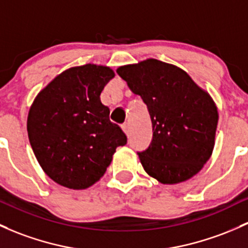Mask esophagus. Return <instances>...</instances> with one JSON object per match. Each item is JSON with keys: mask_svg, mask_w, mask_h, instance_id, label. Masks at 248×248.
<instances>
[{"mask_svg": "<svg viewBox=\"0 0 248 248\" xmlns=\"http://www.w3.org/2000/svg\"><path fill=\"white\" fill-rule=\"evenodd\" d=\"M122 129H123V131H124L125 134H126L127 136L130 135V124H129V123H125V124L122 125Z\"/></svg>", "mask_w": 248, "mask_h": 248, "instance_id": "obj_1", "label": "esophagus"}]
</instances>
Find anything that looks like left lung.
Listing matches in <instances>:
<instances>
[{"label":"left lung","instance_id":"1","mask_svg":"<svg viewBox=\"0 0 248 248\" xmlns=\"http://www.w3.org/2000/svg\"><path fill=\"white\" fill-rule=\"evenodd\" d=\"M117 73L150 114L153 140L138 153L145 171L163 185L198 174L214 149L219 114L212 97L187 72L156 59L121 66Z\"/></svg>","mask_w":248,"mask_h":248}]
</instances>
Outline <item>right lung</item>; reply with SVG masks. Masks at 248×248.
Returning <instances> with one entry per match:
<instances>
[{"label":"right lung","instance_id":"1","mask_svg":"<svg viewBox=\"0 0 248 248\" xmlns=\"http://www.w3.org/2000/svg\"><path fill=\"white\" fill-rule=\"evenodd\" d=\"M114 77L106 66L87 63L66 70L31 104L27 119L29 143L44 171L58 185L86 189L100 180L117 146L126 136L108 118L100 102Z\"/></svg>","mask_w":248,"mask_h":248}]
</instances>
